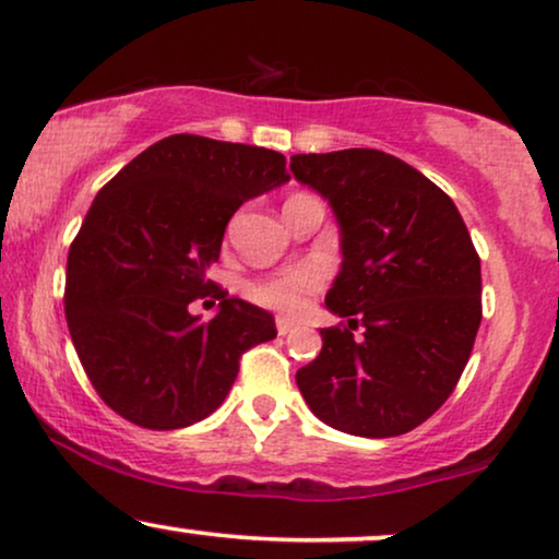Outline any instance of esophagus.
<instances>
[{"label":"esophagus","mask_w":559,"mask_h":559,"mask_svg":"<svg viewBox=\"0 0 559 559\" xmlns=\"http://www.w3.org/2000/svg\"><path fill=\"white\" fill-rule=\"evenodd\" d=\"M294 328H297V322H292V320H286V318H278V320H275V331H278V335L292 333Z\"/></svg>","instance_id":"esophagus-1"}]
</instances>
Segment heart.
<instances>
[{"mask_svg": "<svg viewBox=\"0 0 559 559\" xmlns=\"http://www.w3.org/2000/svg\"><path fill=\"white\" fill-rule=\"evenodd\" d=\"M322 286H325V267L318 265V262H307V265L288 267L284 273L271 275V278L252 281L247 286V294L262 307L297 314L299 309H305L307 299L314 292H320Z\"/></svg>", "mask_w": 559, "mask_h": 559, "instance_id": "obj_1", "label": "heart"}]
</instances>
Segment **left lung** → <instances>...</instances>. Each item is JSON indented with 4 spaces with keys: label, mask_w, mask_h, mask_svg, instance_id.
<instances>
[{
    "label": "left lung",
    "mask_w": 559,
    "mask_h": 559,
    "mask_svg": "<svg viewBox=\"0 0 559 559\" xmlns=\"http://www.w3.org/2000/svg\"><path fill=\"white\" fill-rule=\"evenodd\" d=\"M292 171L338 218L344 262L325 305L348 318L320 331L322 352L297 372L301 395L341 432H412L459 385L479 331L472 234L435 181L382 151L301 153Z\"/></svg>",
    "instance_id": "8db88e82"
}]
</instances>
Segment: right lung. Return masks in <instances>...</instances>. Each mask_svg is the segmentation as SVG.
<instances>
[{"mask_svg": "<svg viewBox=\"0 0 559 559\" xmlns=\"http://www.w3.org/2000/svg\"><path fill=\"white\" fill-rule=\"evenodd\" d=\"M286 158L258 145L171 134L93 200L67 258L64 314L100 401L145 429H179L224 403L247 348L275 338L273 314L228 297L200 323L207 267L245 200L284 185Z\"/></svg>", "mask_w": 559, "mask_h": 559, "instance_id": "right-lung-1", "label": "right lung"}]
</instances>
